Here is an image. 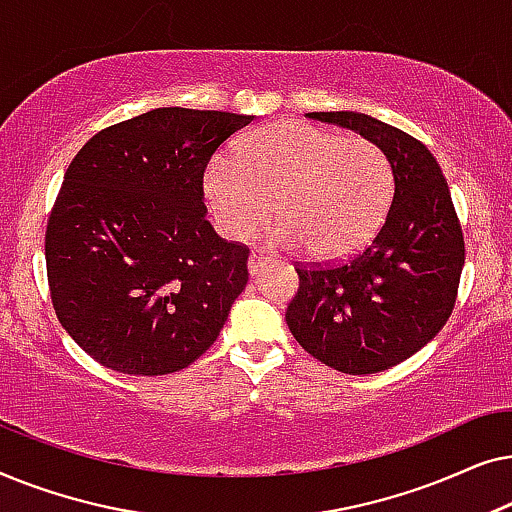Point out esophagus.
Listing matches in <instances>:
<instances>
[{"label": "esophagus", "mask_w": 512, "mask_h": 512, "mask_svg": "<svg viewBox=\"0 0 512 512\" xmlns=\"http://www.w3.org/2000/svg\"><path fill=\"white\" fill-rule=\"evenodd\" d=\"M265 263V254L261 249H251V254H249V272L251 275H256L258 270H261V265Z\"/></svg>", "instance_id": "obj_1"}]
</instances>
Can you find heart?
Wrapping results in <instances>:
<instances>
[{
	"mask_svg": "<svg viewBox=\"0 0 512 512\" xmlns=\"http://www.w3.org/2000/svg\"><path fill=\"white\" fill-rule=\"evenodd\" d=\"M391 195L394 170L380 146L303 121L251 132L237 160L214 158L205 172L207 207L228 237L247 240L275 214V240L321 263L359 251Z\"/></svg>",
	"mask_w": 512,
	"mask_h": 512,
	"instance_id": "obj_1",
	"label": "heart"
}]
</instances>
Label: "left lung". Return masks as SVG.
<instances>
[{
  "instance_id": "8db88e82",
  "label": "left lung",
  "mask_w": 512,
  "mask_h": 512,
  "mask_svg": "<svg viewBox=\"0 0 512 512\" xmlns=\"http://www.w3.org/2000/svg\"><path fill=\"white\" fill-rule=\"evenodd\" d=\"M387 153L394 200L366 249L333 265H298L286 324L314 359L370 375L410 359L450 319L464 268V233L433 153L408 132L356 111H312Z\"/></svg>"
}]
</instances>
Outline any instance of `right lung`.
<instances>
[{
	"label": "right lung",
	"instance_id": "obj_1",
	"mask_svg": "<svg viewBox=\"0 0 512 512\" xmlns=\"http://www.w3.org/2000/svg\"><path fill=\"white\" fill-rule=\"evenodd\" d=\"M254 116L163 107L97 132L65 172L46 226L60 324L125 375L200 359L247 286L249 249L214 233L202 177Z\"/></svg>",
	"mask_w": 512,
	"mask_h": 512
}]
</instances>
